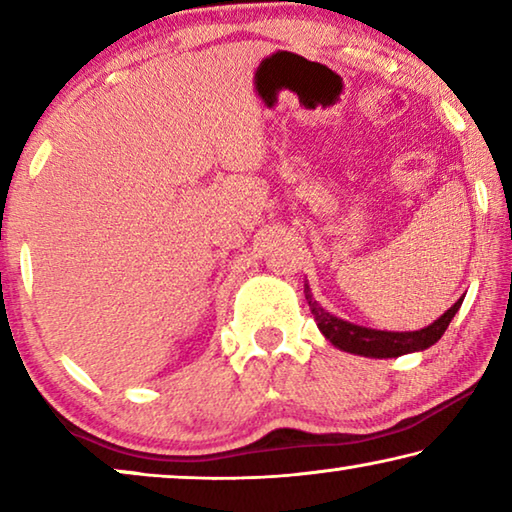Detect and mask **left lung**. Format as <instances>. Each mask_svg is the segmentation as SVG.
I'll return each mask as SVG.
<instances>
[{
	"label": "left lung",
	"mask_w": 512,
	"mask_h": 512,
	"mask_svg": "<svg viewBox=\"0 0 512 512\" xmlns=\"http://www.w3.org/2000/svg\"><path fill=\"white\" fill-rule=\"evenodd\" d=\"M305 298L309 302L311 314H314L318 329L325 334V339L332 341L336 348L345 352L361 354V357H375V359H388V357H402V354L427 350L429 345L436 343L440 336L445 334V329L452 323L456 311L461 309L463 298L454 302L443 316L433 320L429 327L420 329V332H381V329H368L361 325L348 323L329 314L318 305L311 296L309 287L305 284Z\"/></svg>",
	"instance_id": "1"
}]
</instances>
